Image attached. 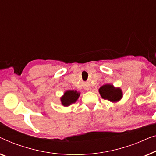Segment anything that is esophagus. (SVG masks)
I'll return each instance as SVG.
<instances>
[{
    "label": "esophagus",
    "instance_id": "obj_1",
    "mask_svg": "<svg viewBox=\"0 0 156 156\" xmlns=\"http://www.w3.org/2000/svg\"><path fill=\"white\" fill-rule=\"evenodd\" d=\"M87 90H89V88H87V89H86Z\"/></svg>",
    "mask_w": 156,
    "mask_h": 156
}]
</instances>
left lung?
Instances as JSON below:
<instances>
[{
	"instance_id": "8db88e82",
	"label": "left lung",
	"mask_w": 156,
	"mask_h": 156,
	"mask_svg": "<svg viewBox=\"0 0 156 156\" xmlns=\"http://www.w3.org/2000/svg\"><path fill=\"white\" fill-rule=\"evenodd\" d=\"M99 93L104 100L112 102H117L123 97V93L120 87H116L113 85L105 84L99 89Z\"/></svg>"
}]
</instances>
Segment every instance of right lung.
<instances>
[{"mask_svg": "<svg viewBox=\"0 0 156 156\" xmlns=\"http://www.w3.org/2000/svg\"><path fill=\"white\" fill-rule=\"evenodd\" d=\"M80 93L76 90H66L60 100L63 107H69L78 100Z\"/></svg>", "mask_w": 156, "mask_h": 156, "instance_id": "add662e5", "label": "right lung"}]
</instances>
